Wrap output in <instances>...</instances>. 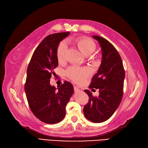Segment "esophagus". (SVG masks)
Masks as SVG:
<instances>
[{"instance_id": "34e87169", "label": "esophagus", "mask_w": 148, "mask_h": 148, "mask_svg": "<svg viewBox=\"0 0 148 148\" xmlns=\"http://www.w3.org/2000/svg\"><path fill=\"white\" fill-rule=\"evenodd\" d=\"M74 91H75V92H78L80 91V90L79 89L77 86H74Z\"/></svg>"}]
</instances>
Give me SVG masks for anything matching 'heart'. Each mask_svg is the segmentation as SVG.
<instances>
[{"instance_id":"obj_1","label":"heart","mask_w":148,"mask_h":148,"mask_svg":"<svg viewBox=\"0 0 148 148\" xmlns=\"http://www.w3.org/2000/svg\"><path fill=\"white\" fill-rule=\"evenodd\" d=\"M75 42L80 51L85 55H90L95 51L97 48L95 42L88 38H78L75 39ZM67 48L66 41H62L60 42L56 51V55L59 62H63L65 59ZM91 74L92 70L89 67L71 66L66 70V75L68 78L77 84H82Z\"/></svg>"}]
</instances>
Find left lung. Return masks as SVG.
<instances>
[{"mask_svg": "<svg viewBox=\"0 0 148 148\" xmlns=\"http://www.w3.org/2000/svg\"><path fill=\"white\" fill-rule=\"evenodd\" d=\"M93 38L101 46L102 60L88 87L99 88V95L93 97L88 90H85L89 100L84 107V114L86 119L100 123L109 119L119 106L124 93L125 70L116 48L105 38L98 36Z\"/></svg>", "mask_w": 148, "mask_h": 148, "instance_id": "1", "label": "left lung"}]
</instances>
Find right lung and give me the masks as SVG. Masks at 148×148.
Segmentation results:
<instances>
[{
  "label": "right lung",
  "mask_w": 148,
  "mask_h": 148,
  "mask_svg": "<svg viewBox=\"0 0 148 148\" xmlns=\"http://www.w3.org/2000/svg\"><path fill=\"white\" fill-rule=\"evenodd\" d=\"M70 32L49 34L35 49L27 69L24 85L29 106L34 116L46 124H56L66 114L65 107L74 92L71 83L64 81L56 88L50 85L54 69L58 65L56 51L59 42Z\"/></svg>",
  "instance_id": "obj_1"
}]
</instances>
